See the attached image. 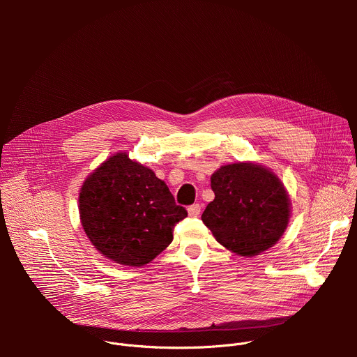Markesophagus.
<instances>
[{
	"mask_svg": "<svg viewBox=\"0 0 357 357\" xmlns=\"http://www.w3.org/2000/svg\"><path fill=\"white\" fill-rule=\"evenodd\" d=\"M188 213H189V216H192V218L199 216V215H200V205H199V203H195V205H190V206L188 208Z\"/></svg>",
	"mask_w": 357,
	"mask_h": 357,
	"instance_id": "esophagus-1",
	"label": "esophagus"
}]
</instances>
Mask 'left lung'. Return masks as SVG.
<instances>
[{
	"mask_svg": "<svg viewBox=\"0 0 357 357\" xmlns=\"http://www.w3.org/2000/svg\"><path fill=\"white\" fill-rule=\"evenodd\" d=\"M211 182L215 199L202 220L222 245L252 257L278 241L289 220V199L273 172L237 162L218 169Z\"/></svg>",
	"mask_w": 357,
	"mask_h": 357,
	"instance_id": "obj_1",
	"label": "left lung"
}]
</instances>
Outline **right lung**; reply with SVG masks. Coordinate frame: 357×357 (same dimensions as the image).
<instances>
[{
  "mask_svg": "<svg viewBox=\"0 0 357 357\" xmlns=\"http://www.w3.org/2000/svg\"><path fill=\"white\" fill-rule=\"evenodd\" d=\"M82 226L105 257L144 266L172 241L174 227L188 216L164 181L124 152L110 157L83 183Z\"/></svg>",
  "mask_w": 357,
  "mask_h": 357,
  "instance_id": "obj_1",
  "label": "right lung"
}]
</instances>
